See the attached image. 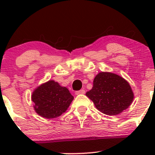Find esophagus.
Here are the masks:
<instances>
[{
  "instance_id": "esophagus-1",
  "label": "esophagus",
  "mask_w": 155,
  "mask_h": 155,
  "mask_svg": "<svg viewBox=\"0 0 155 155\" xmlns=\"http://www.w3.org/2000/svg\"><path fill=\"white\" fill-rule=\"evenodd\" d=\"M85 93V91L84 89H81V90L77 91L75 92V94L79 95V94H83Z\"/></svg>"
}]
</instances>
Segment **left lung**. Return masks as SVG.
Here are the masks:
<instances>
[{
	"label": "left lung",
	"mask_w": 155,
	"mask_h": 155,
	"mask_svg": "<svg viewBox=\"0 0 155 155\" xmlns=\"http://www.w3.org/2000/svg\"><path fill=\"white\" fill-rule=\"evenodd\" d=\"M86 96L99 111L108 115L119 114L130 107L134 93L129 83L118 75L101 72L95 76Z\"/></svg>",
	"instance_id": "1"
}]
</instances>
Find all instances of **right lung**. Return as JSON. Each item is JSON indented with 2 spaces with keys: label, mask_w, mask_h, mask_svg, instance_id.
Instances as JSON below:
<instances>
[{
  "label": "right lung",
  "mask_w": 155,
  "mask_h": 155,
  "mask_svg": "<svg viewBox=\"0 0 155 155\" xmlns=\"http://www.w3.org/2000/svg\"><path fill=\"white\" fill-rule=\"evenodd\" d=\"M31 99L38 115L46 118H54L68 109L73 97L67 87L50 80L37 87L33 92Z\"/></svg>",
  "instance_id": "right-lung-1"
}]
</instances>
